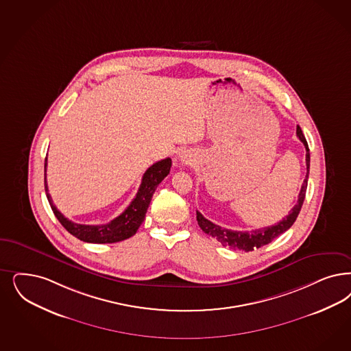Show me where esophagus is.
<instances>
[{"label": "esophagus", "mask_w": 351, "mask_h": 351, "mask_svg": "<svg viewBox=\"0 0 351 351\" xmlns=\"http://www.w3.org/2000/svg\"><path fill=\"white\" fill-rule=\"evenodd\" d=\"M179 160H180V165H182V166H185V165H189V163H191V158L188 157V154H185V153H182V154L179 156Z\"/></svg>", "instance_id": "1"}]
</instances>
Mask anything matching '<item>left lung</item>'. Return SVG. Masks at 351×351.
<instances>
[{
    "mask_svg": "<svg viewBox=\"0 0 351 351\" xmlns=\"http://www.w3.org/2000/svg\"><path fill=\"white\" fill-rule=\"evenodd\" d=\"M297 136L298 138L303 143V145L306 147V167H307V173L306 178L303 180L302 188L301 192L298 194V201L294 205V207L289 211V214L280 220L278 224L275 226H269L265 228H259L254 230H232L227 228H221L218 224H214L213 221H210L208 219L204 218V215L197 211V221L199 228L204 230L207 234H210L211 237L217 239L223 246H228L233 250H245V252H252L258 247H262L267 243L275 240L280 234H282L285 230H289L293 226V223L295 221V219L298 217L301 207L304 201V195H306V189H307V182H308V171H310V149L307 145V141L303 136L302 130L300 125H297Z\"/></svg>",
    "mask_w": 351,
    "mask_h": 351,
    "instance_id": "8db88e82",
    "label": "left lung"
}]
</instances>
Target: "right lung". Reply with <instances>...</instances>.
I'll return each instance as SVG.
<instances>
[{
	"label": "right lung",
	"mask_w": 351,
	"mask_h": 351,
	"mask_svg": "<svg viewBox=\"0 0 351 351\" xmlns=\"http://www.w3.org/2000/svg\"><path fill=\"white\" fill-rule=\"evenodd\" d=\"M171 165H172L171 158H166L146 169L141 180V185L137 191L136 197L133 198L132 202L119 217L112 219L106 224H99V226L77 224L69 220L57 210L49 194L48 184H47V159L44 166L45 193L48 197L49 205L51 207L56 218L58 219L67 232H70L76 239L84 242H90V243H112V242L123 241L132 237L138 230V227L143 224L152 197L156 192L158 185L169 175Z\"/></svg>",
	"instance_id": "right-lung-1"
}]
</instances>
